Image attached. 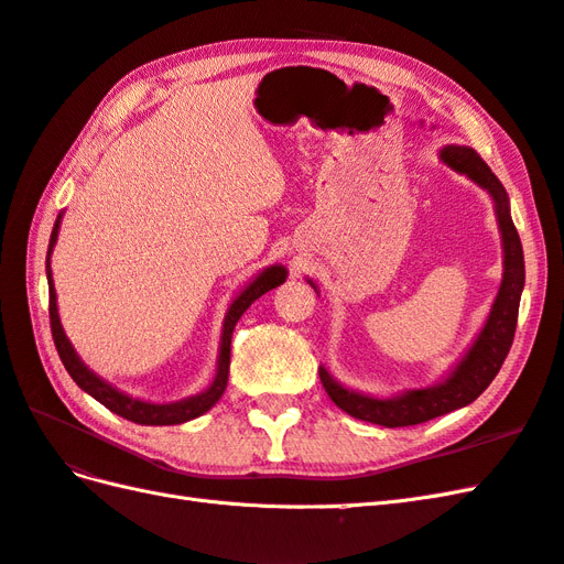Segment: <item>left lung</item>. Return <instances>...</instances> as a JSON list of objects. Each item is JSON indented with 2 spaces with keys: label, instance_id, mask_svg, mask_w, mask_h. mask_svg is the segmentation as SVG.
I'll return each instance as SVG.
<instances>
[{
  "label": "left lung",
  "instance_id": "8db88e82",
  "mask_svg": "<svg viewBox=\"0 0 564 564\" xmlns=\"http://www.w3.org/2000/svg\"><path fill=\"white\" fill-rule=\"evenodd\" d=\"M441 160L449 170L469 176L474 184L488 191V196L492 198L502 239V282L498 296L490 306L488 318L471 341V347L449 368V373L431 388L404 390L394 397H373L345 388L329 376L325 366H321L318 373L329 400L341 411H347L349 416L386 425V429L416 425L471 404L490 386L492 378L498 376L505 356L512 347L519 299L521 292H524V251H521V241L510 215V198H507V191L500 184V178L492 174V170L480 160L474 148L445 145L441 150ZM308 284L313 286L315 294H321L318 284L313 280H308Z\"/></svg>",
  "mask_w": 564,
  "mask_h": 564
}]
</instances>
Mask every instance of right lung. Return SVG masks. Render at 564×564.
<instances>
[{"label":"right lung","mask_w":564,"mask_h":564,"mask_svg":"<svg viewBox=\"0 0 564 564\" xmlns=\"http://www.w3.org/2000/svg\"><path fill=\"white\" fill-rule=\"evenodd\" d=\"M62 217H64V213L57 215V223H54V227H52L45 268H47V284H50L52 337H54V347H57V351H59V359H62L64 368L68 370V376H72L76 386L84 392H88L93 400H98L102 406L115 411L117 416L129 419L139 425H176V423H186L191 419L203 416L205 411L215 406V402L223 397V392L227 388L231 333H235V325L239 323L243 311L249 308L256 299H260L265 292L274 290V286H280L286 280V268L284 265L263 268L229 304V308L225 313V323H223V337H219L217 370H215V378L208 388L198 394L186 397V400H178V402H167V404L145 402V400H139V397H131L127 392L117 390L115 386H109L107 380H102L98 373H93V370L84 361H80V356L76 354L74 345L68 341V337L64 333L62 321H59V308H57V292H54V280H52V268H50V256L54 251V243H57V237H59Z\"/></svg>","instance_id":"add662e5"}]
</instances>
